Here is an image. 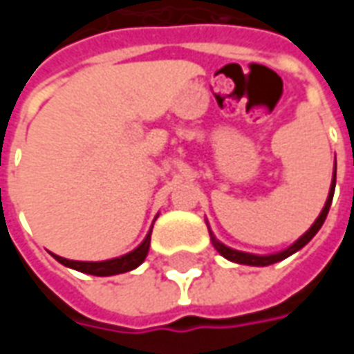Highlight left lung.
Masks as SVG:
<instances>
[{
    "mask_svg": "<svg viewBox=\"0 0 354 354\" xmlns=\"http://www.w3.org/2000/svg\"><path fill=\"white\" fill-rule=\"evenodd\" d=\"M334 189H335V170H334V180H332V187H330V193H328V201L326 205H324V208H322V212H320V216L317 218V222L313 223L311 230L305 233L304 237H299L294 243V245L290 246V248H286V250H282V252L279 254H271V256H254V254H246V252H239V250H233V248H227L225 245H222V243H218L214 237H212V243H214L216 250L222 254L223 258H227V260L235 261V263H245V266H258V267H263V266H271V263H277V261L284 260V258H288V256H292L294 252H297L299 248H304L309 241H311L317 233H319V230L322 227V223H324V220H326L328 216V210H330V205H332V199H334Z\"/></svg>",
    "mask_w": 354,
    "mask_h": 354,
    "instance_id": "8db88e82",
    "label": "left lung"
}]
</instances>
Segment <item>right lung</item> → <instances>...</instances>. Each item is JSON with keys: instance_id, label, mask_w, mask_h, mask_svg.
Returning a JSON list of instances; mask_svg holds the SVG:
<instances>
[{"instance_id": "1", "label": "right lung", "mask_w": 354, "mask_h": 354, "mask_svg": "<svg viewBox=\"0 0 354 354\" xmlns=\"http://www.w3.org/2000/svg\"><path fill=\"white\" fill-rule=\"evenodd\" d=\"M149 241H151V231L147 233V237L144 239V243L132 250V252L124 254L121 258H113V260L106 261H73L66 260V258H60V256H55V260L60 261L62 266L72 267L75 271H81V273L94 274V277H109V274H119L127 273V271H132L146 260L147 250H149Z\"/></svg>"}]
</instances>
